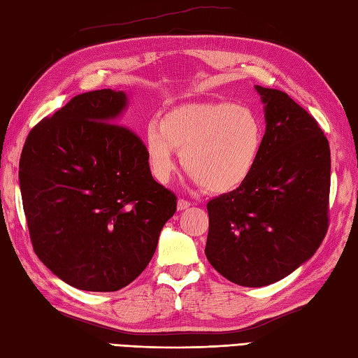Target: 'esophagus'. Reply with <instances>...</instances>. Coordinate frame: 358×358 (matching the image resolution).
I'll list each match as a JSON object with an SVG mask.
<instances>
[{
    "label": "esophagus",
    "instance_id": "1",
    "mask_svg": "<svg viewBox=\"0 0 358 358\" xmlns=\"http://www.w3.org/2000/svg\"><path fill=\"white\" fill-rule=\"evenodd\" d=\"M189 206H191V203H189L187 200H185V199H180L178 200V203H177V208H178V210H185V209H187Z\"/></svg>",
    "mask_w": 358,
    "mask_h": 358
}]
</instances>
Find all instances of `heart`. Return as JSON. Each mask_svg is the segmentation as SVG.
<instances>
[{
  "label": "heart",
  "instance_id": "obj_1",
  "mask_svg": "<svg viewBox=\"0 0 358 358\" xmlns=\"http://www.w3.org/2000/svg\"><path fill=\"white\" fill-rule=\"evenodd\" d=\"M150 171L167 183L177 169L175 149L185 169L209 192H229L252 173L263 144L260 121L235 104H186L167 112L162 126L144 135Z\"/></svg>",
  "mask_w": 358,
  "mask_h": 358
}]
</instances>
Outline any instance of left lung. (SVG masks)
<instances>
[{
	"label": "left lung",
	"mask_w": 358,
	"mask_h": 358,
	"mask_svg": "<svg viewBox=\"0 0 358 358\" xmlns=\"http://www.w3.org/2000/svg\"><path fill=\"white\" fill-rule=\"evenodd\" d=\"M266 132L249 178L208 203L206 254L235 285L287 277L320 248L329 226L331 150L315 118L277 89L255 86Z\"/></svg>",
	"instance_id": "obj_1"
}]
</instances>
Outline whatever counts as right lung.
I'll return each instance as SVG.
<instances>
[{
    "label": "right lung",
    "instance_id": "1",
    "mask_svg": "<svg viewBox=\"0 0 358 358\" xmlns=\"http://www.w3.org/2000/svg\"><path fill=\"white\" fill-rule=\"evenodd\" d=\"M123 90L73 96L29 132L20 187L30 241L58 278L113 292L146 269L177 196L154 180L146 146L117 124Z\"/></svg>",
    "mask_w": 358,
    "mask_h": 358
}]
</instances>
